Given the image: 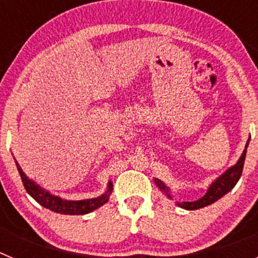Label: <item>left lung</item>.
<instances>
[{"label": "left lung", "instance_id": "8db88e82", "mask_svg": "<svg viewBox=\"0 0 258 258\" xmlns=\"http://www.w3.org/2000/svg\"><path fill=\"white\" fill-rule=\"evenodd\" d=\"M248 143H249V140H248L247 145H245V149L241 154L240 159L238 160V163L235 164L234 166L229 168L226 172L223 173L221 177H218L213 183L209 186L208 191L202 199L197 200V202H184V203H177L181 208L183 209H188V211H195V209L199 208H204L207 206H211L213 204L214 202H217L218 199L223 197V195H226L230 190L234 188V186L236 184V182L239 181L240 178L241 172H243V166H244V160H245V154H247V147ZM155 183L157 184V187L160 188L161 191L168 195V198H170L169 195V188L166 187L165 184L160 181V179H155Z\"/></svg>", "mask_w": 258, "mask_h": 258}]
</instances>
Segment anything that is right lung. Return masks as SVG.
Listing matches in <instances>:
<instances>
[{"label": "right lung", "instance_id": "obj_1", "mask_svg": "<svg viewBox=\"0 0 258 258\" xmlns=\"http://www.w3.org/2000/svg\"><path fill=\"white\" fill-rule=\"evenodd\" d=\"M15 163H17V161H15ZM17 168L27 192H28L29 195L36 200V202L40 203L41 206L50 209V211L55 212V213H61V214L90 213V212L95 211L97 208H99V207H102L103 204H106V203L108 202L109 194H111V191H112V183L109 182L108 190H107L106 194L101 195V197L94 198V199H86V200H63L59 197H54V195H51L50 192L45 191L42 187H40L38 184H36L35 182L31 181V179L24 174V172H23L22 168H20L18 163H17Z\"/></svg>", "mask_w": 258, "mask_h": 258}]
</instances>
